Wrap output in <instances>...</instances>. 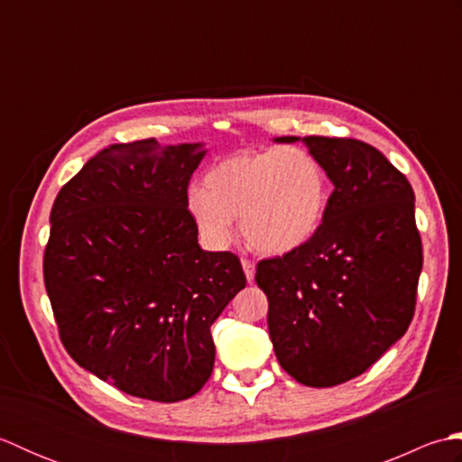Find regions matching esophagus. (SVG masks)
<instances>
[{
    "mask_svg": "<svg viewBox=\"0 0 462 462\" xmlns=\"http://www.w3.org/2000/svg\"><path fill=\"white\" fill-rule=\"evenodd\" d=\"M242 268L244 273H246V280L254 282V276H256V266H254V262L248 258H242Z\"/></svg>",
    "mask_w": 462,
    "mask_h": 462,
    "instance_id": "1",
    "label": "esophagus"
}]
</instances>
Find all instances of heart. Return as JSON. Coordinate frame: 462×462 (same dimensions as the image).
<instances>
[{"label":"heart","mask_w":462,"mask_h":462,"mask_svg":"<svg viewBox=\"0 0 462 462\" xmlns=\"http://www.w3.org/2000/svg\"><path fill=\"white\" fill-rule=\"evenodd\" d=\"M202 182L204 190L189 192L186 208L212 248L228 246L240 218L254 250L280 256L316 236L328 212V174L300 146L234 152L212 164Z\"/></svg>","instance_id":"1"}]
</instances>
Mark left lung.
Returning <instances> with one entry per match:
<instances>
[{
	"label": "left lung",
	"instance_id": "obj_1",
	"mask_svg": "<svg viewBox=\"0 0 462 462\" xmlns=\"http://www.w3.org/2000/svg\"><path fill=\"white\" fill-rule=\"evenodd\" d=\"M303 143L333 182L326 218L301 248L260 260L256 282L268 296L283 371L308 387H333L365 373L405 336L423 244L415 192L375 146L329 136Z\"/></svg>",
	"mask_w": 462,
	"mask_h": 462
}]
</instances>
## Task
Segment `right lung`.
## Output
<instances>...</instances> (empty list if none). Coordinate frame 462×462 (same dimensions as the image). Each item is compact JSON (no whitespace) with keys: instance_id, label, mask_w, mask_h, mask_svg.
Wrapping results in <instances>:
<instances>
[{"instance_id":"1","label":"right lung","mask_w":462,"mask_h":462,"mask_svg":"<svg viewBox=\"0 0 462 462\" xmlns=\"http://www.w3.org/2000/svg\"><path fill=\"white\" fill-rule=\"evenodd\" d=\"M200 146H106L59 190L49 218L43 278L67 353L159 403L210 379V326L246 286L236 254L199 246L186 208Z\"/></svg>"}]
</instances>
